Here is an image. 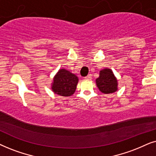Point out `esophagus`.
<instances>
[{
	"label": "esophagus",
	"instance_id": "34e87169",
	"mask_svg": "<svg viewBox=\"0 0 156 156\" xmlns=\"http://www.w3.org/2000/svg\"><path fill=\"white\" fill-rule=\"evenodd\" d=\"M85 78H86V79L90 80L91 78H92V75H91V74H89V75H88V76H87L86 77H85Z\"/></svg>",
	"mask_w": 156,
	"mask_h": 156
}]
</instances>
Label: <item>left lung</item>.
<instances>
[{
    "label": "left lung",
    "mask_w": 156,
    "mask_h": 156,
    "mask_svg": "<svg viewBox=\"0 0 156 156\" xmlns=\"http://www.w3.org/2000/svg\"><path fill=\"white\" fill-rule=\"evenodd\" d=\"M96 86L101 93L105 94L115 93L118 90V80L113 70L104 68L100 70L99 77L95 80Z\"/></svg>",
    "instance_id": "left-lung-1"
}]
</instances>
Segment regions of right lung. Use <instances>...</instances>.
Returning <instances> with one entry per match:
<instances>
[{"label": "right lung", "mask_w": 156, "mask_h": 156, "mask_svg": "<svg viewBox=\"0 0 156 156\" xmlns=\"http://www.w3.org/2000/svg\"><path fill=\"white\" fill-rule=\"evenodd\" d=\"M78 83V78L76 75L61 68L53 77L51 89L54 93L61 96H71L76 90Z\"/></svg>", "instance_id": "obj_1"}]
</instances>
